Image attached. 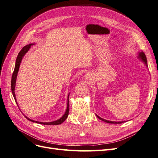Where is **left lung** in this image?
<instances>
[{
	"instance_id": "8db88e82",
	"label": "left lung",
	"mask_w": 158,
	"mask_h": 158,
	"mask_svg": "<svg viewBox=\"0 0 158 158\" xmlns=\"http://www.w3.org/2000/svg\"><path fill=\"white\" fill-rule=\"evenodd\" d=\"M139 58L141 59V60L142 61V62H144V63L146 64V66H148L147 65V60H146V55H145V54L144 53V52H140V53H139ZM96 116L98 117V118H99L100 120H102V121H104V122H106V123H112V124H121V123H123V121H122V122H115V121H107V120H106V119H103V118H101V117H99V116H98L97 114H96Z\"/></svg>"
}]
</instances>
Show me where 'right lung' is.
<instances>
[{
	"instance_id": "obj_1",
	"label": "right lung",
	"mask_w": 158,
	"mask_h": 158,
	"mask_svg": "<svg viewBox=\"0 0 158 158\" xmlns=\"http://www.w3.org/2000/svg\"><path fill=\"white\" fill-rule=\"evenodd\" d=\"M33 44H30V45H27L25 47H23V48L22 49V50L19 52L18 56H17V59L16 60V64H15V67H14V70L13 72V74L12 76V80H11V89H12V92L13 94V96L14 98V99H15V101L17 103V101L16 99V96H15V92H14V89H15V85H16V77H17V74L18 73V70H19V67H20V63L22 61V59L23 58V55H24L26 52L28 51V50L30 49V48L31 47V45H32ZM18 105V103H17ZM69 97H68V103H67V109H66V111L64 113V115L62 117L58 119L57 121H52V122H50V123H43V122H38V121H33L31 119L27 118V117L26 118L28 119V120L31 121V122H35L37 123H39V124H42V125H60L62 123H63L66 118L68 117L69 115Z\"/></svg>"
}]
</instances>
